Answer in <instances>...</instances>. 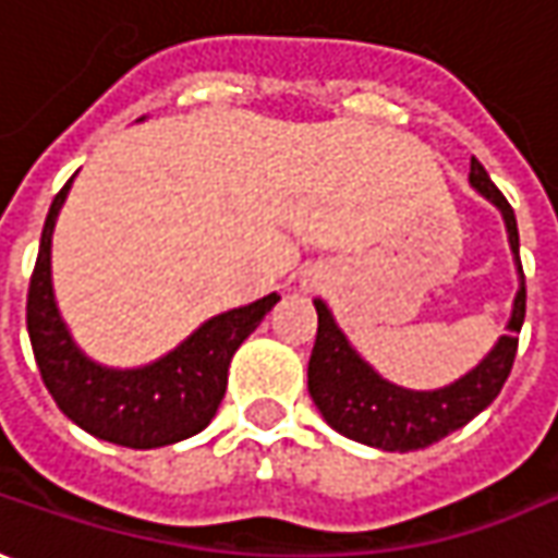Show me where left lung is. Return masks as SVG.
Here are the masks:
<instances>
[{"mask_svg": "<svg viewBox=\"0 0 558 558\" xmlns=\"http://www.w3.org/2000/svg\"><path fill=\"white\" fill-rule=\"evenodd\" d=\"M470 183L500 208V215L507 220V233H510V248L519 260L513 205L492 183L488 171L482 168L476 156L470 159ZM519 272H522V260H519ZM316 313H319V328H316V343H313L310 368H306L310 396L316 409L323 411V417L331 427L356 442L384 448V451H414L461 429L466 421H473L482 409H488L497 399V392L513 368L519 331L525 323V276L515 294L507 335L497 340L495 350L482 359L470 375H463L445 390L433 392L402 390V387L387 384L350 350V343L340 335V328L323 301H316Z\"/></svg>", "mask_w": 558, "mask_h": 558, "instance_id": "1", "label": "left lung"}]
</instances>
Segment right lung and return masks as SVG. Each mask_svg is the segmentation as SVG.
<instances>
[{"instance_id":"right-lung-1","label":"right lung","mask_w":558,"mask_h":558,"mask_svg":"<svg viewBox=\"0 0 558 558\" xmlns=\"http://www.w3.org/2000/svg\"><path fill=\"white\" fill-rule=\"evenodd\" d=\"M70 183L54 196L43 227L39 257L26 291V331L45 387L58 409L97 439L125 448H159L211 424L227 392V368L239 343L279 301L267 294L220 313L174 353L137 372H110L82 356L66 335L51 294V230Z\"/></svg>"}]
</instances>
